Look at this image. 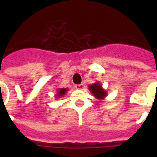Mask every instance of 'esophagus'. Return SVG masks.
<instances>
[{
	"label": "esophagus",
	"instance_id": "esophagus-1",
	"mask_svg": "<svg viewBox=\"0 0 157 157\" xmlns=\"http://www.w3.org/2000/svg\"><path fill=\"white\" fill-rule=\"evenodd\" d=\"M75 88L76 90H83L85 88V86H84L83 84H79V85H76L75 86Z\"/></svg>",
	"mask_w": 157,
	"mask_h": 157
}]
</instances>
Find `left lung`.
<instances>
[{"instance_id":"1","label":"left lung","mask_w":157,"mask_h":157,"mask_svg":"<svg viewBox=\"0 0 157 157\" xmlns=\"http://www.w3.org/2000/svg\"><path fill=\"white\" fill-rule=\"evenodd\" d=\"M89 90L90 91V93L94 96L98 100H103L107 95V91L103 88V86L99 82H95L89 86Z\"/></svg>"}]
</instances>
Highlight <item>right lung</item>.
<instances>
[{
  "label": "right lung",
  "mask_w": 157,
  "mask_h": 157,
  "mask_svg": "<svg viewBox=\"0 0 157 157\" xmlns=\"http://www.w3.org/2000/svg\"><path fill=\"white\" fill-rule=\"evenodd\" d=\"M67 90H68V89H67V88L58 89V90H57L56 97L57 98H61V97H63V96L67 93Z\"/></svg>",
  "instance_id": "obj_1"
}]
</instances>
